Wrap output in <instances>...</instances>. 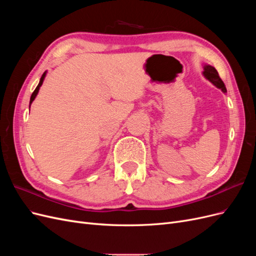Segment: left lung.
<instances>
[{
	"label": "left lung",
	"mask_w": 256,
	"mask_h": 256,
	"mask_svg": "<svg viewBox=\"0 0 256 256\" xmlns=\"http://www.w3.org/2000/svg\"><path fill=\"white\" fill-rule=\"evenodd\" d=\"M203 76H205V78L209 81L212 82L216 88H220L223 92H226V85H224L223 81L221 80V78L219 76V74L218 72L216 70V68L208 65V64H205L203 66Z\"/></svg>",
	"instance_id": "obj_1"
}]
</instances>
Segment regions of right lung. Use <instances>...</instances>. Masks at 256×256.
<instances>
[{
  "label": "right lung",
  "instance_id": "add662e5",
  "mask_svg": "<svg viewBox=\"0 0 256 256\" xmlns=\"http://www.w3.org/2000/svg\"><path fill=\"white\" fill-rule=\"evenodd\" d=\"M46 74H47V72H44L42 74V78H40V83H38L37 88H35V90L33 92L32 96H30V104H32V102H34V99L36 98V96H37V94H38V92H40V86H42V82H44V76H46Z\"/></svg>",
  "mask_w": 256,
  "mask_h": 256
}]
</instances>
